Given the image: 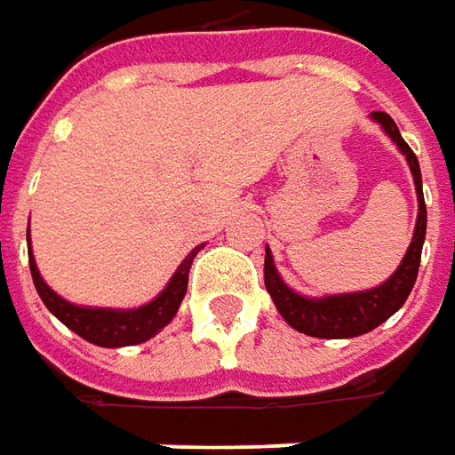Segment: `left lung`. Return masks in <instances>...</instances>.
Masks as SVG:
<instances>
[{
	"label": "left lung",
	"mask_w": 455,
	"mask_h": 455,
	"mask_svg": "<svg viewBox=\"0 0 455 455\" xmlns=\"http://www.w3.org/2000/svg\"><path fill=\"white\" fill-rule=\"evenodd\" d=\"M370 118L375 124H379V129L393 139L395 147L405 156V162L411 166L415 195H418V220H415L412 240L393 275L387 281H382L375 289L352 291V293H329V296L314 299V296H304V293L291 289L289 283L281 278L275 263H273L271 248H266L263 278H266V289L271 293L278 314L296 331L316 337V339H352V337L367 334L382 322H387L395 311L408 301L412 286H415V278H418V268H420V253H423V243H426L428 215H426L423 177H420L418 156L405 144V139L400 136L390 116L375 111V114H370Z\"/></svg>",
	"instance_id": "obj_1"
}]
</instances>
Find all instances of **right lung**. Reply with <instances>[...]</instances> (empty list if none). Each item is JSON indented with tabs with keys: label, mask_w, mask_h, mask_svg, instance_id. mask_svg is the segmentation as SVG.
<instances>
[{
	"label": "right lung",
	"mask_w": 455,
	"mask_h": 455,
	"mask_svg": "<svg viewBox=\"0 0 455 455\" xmlns=\"http://www.w3.org/2000/svg\"><path fill=\"white\" fill-rule=\"evenodd\" d=\"M29 240V235H27ZM204 248L200 243L197 248H192L189 255L180 263V268L169 278L164 289L159 291L149 304L136 306V308H106V306H80L62 299L60 293L50 289L40 275V268L35 263L32 245H29V271L35 289L40 293L43 304L50 308L52 316H58L68 329H73L78 337L85 341L96 344V347H133L141 341L156 337L166 323L174 319V314L182 306L184 293H187V278H189V266L195 260V255Z\"/></svg>",
	"instance_id": "add662e5"
}]
</instances>
